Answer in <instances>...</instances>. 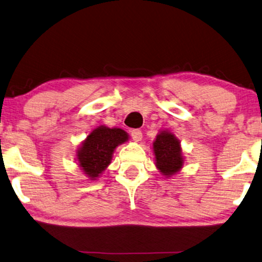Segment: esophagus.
<instances>
[{
	"instance_id": "esophagus-1",
	"label": "esophagus",
	"mask_w": 262,
	"mask_h": 262,
	"mask_svg": "<svg viewBox=\"0 0 262 262\" xmlns=\"http://www.w3.org/2000/svg\"><path fill=\"white\" fill-rule=\"evenodd\" d=\"M130 135H132L133 141L140 142L142 140V132L140 129H133L132 133H130Z\"/></svg>"
}]
</instances>
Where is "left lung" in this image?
<instances>
[{"label":"left lung","mask_w":262,"mask_h":262,"mask_svg":"<svg viewBox=\"0 0 262 262\" xmlns=\"http://www.w3.org/2000/svg\"><path fill=\"white\" fill-rule=\"evenodd\" d=\"M152 151L155 155L156 167L165 178H172L182 169L184 156L181 142L170 130H159L152 143Z\"/></svg>","instance_id":"obj_1"}]
</instances>
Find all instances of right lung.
Wrapping results in <instances>:
<instances>
[{"mask_svg":"<svg viewBox=\"0 0 262 262\" xmlns=\"http://www.w3.org/2000/svg\"><path fill=\"white\" fill-rule=\"evenodd\" d=\"M129 140V135L117 127L98 126L89 133L77 150V161L80 169L89 180L101 178L111 164L113 154L119 145Z\"/></svg>","mask_w":262,"mask_h":262,"instance_id":"add662e5","label":"right lung"}]
</instances>
